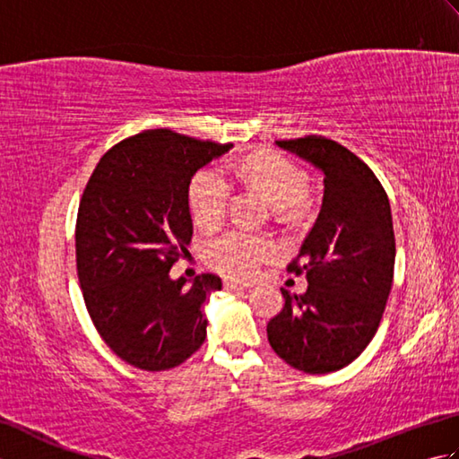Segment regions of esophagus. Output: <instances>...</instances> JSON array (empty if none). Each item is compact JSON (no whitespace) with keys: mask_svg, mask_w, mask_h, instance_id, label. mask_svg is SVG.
Wrapping results in <instances>:
<instances>
[{"mask_svg":"<svg viewBox=\"0 0 459 459\" xmlns=\"http://www.w3.org/2000/svg\"><path fill=\"white\" fill-rule=\"evenodd\" d=\"M224 290H230V291H235V290H248L250 288V284H238V281H224Z\"/></svg>","mask_w":459,"mask_h":459,"instance_id":"obj_1","label":"esophagus"}]
</instances>
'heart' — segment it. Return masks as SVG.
<instances>
[{
	"mask_svg": "<svg viewBox=\"0 0 459 459\" xmlns=\"http://www.w3.org/2000/svg\"><path fill=\"white\" fill-rule=\"evenodd\" d=\"M264 195L278 209L281 221L299 219L307 209V178L298 165L274 152H252L224 168L209 165L193 175L189 183V209L193 221L201 229L219 227L232 197V181ZM278 252L276 242L264 237L230 229L212 237L203 247L209 266L222 276L245 280L250 278L262 262Z\"/></svg>",
	"mask_w": 459,
	"mask_h": 459,
	"instance_id": "obj_1",
	"label": "heart"
}]
</instances>
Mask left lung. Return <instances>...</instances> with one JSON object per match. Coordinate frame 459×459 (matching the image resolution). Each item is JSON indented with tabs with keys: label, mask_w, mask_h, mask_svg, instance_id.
Returning a JSON list of instances; mask_svg holds the SVG:
<instances>
[{
	"label": "left lung",
	"mask_w": 459,
	"mask_h": 459,
	"mask_svg": "<svg viewBox=\"0 0 459 459\" xmlns=\"http://www.w3.org/2000/svg\"><path fill=\"white\" fill-rule=\"evenodd\" d=\"M324 173V204L288 272L307 290L268 321V341L290 367L309 375L339 370L375 337L391 294L394 230L386 191L368 165L325 135L278 140Z\"/></svg>",
	"instance_id": "obj_1"
}]
</instances>
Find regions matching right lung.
<instances>
[{"label": "right lung", "mask_w": 459, "mask_h": 459, "mask_svg": "<svg viewBox=\"0 0 459 459\" xmlns=\"http://www.w3.org/2000/svg\"><path fill=\"white\" fill-rule=\"evenodd\" d=\"M232 143L171 130H143L106 152L76 214V274L104 343L142 370L187 360L207 337L203 304L221 278L191 286L169 270L193 237L189 183Z\"/></svg>", "instance_id": "obj_1"}]
</instances>
